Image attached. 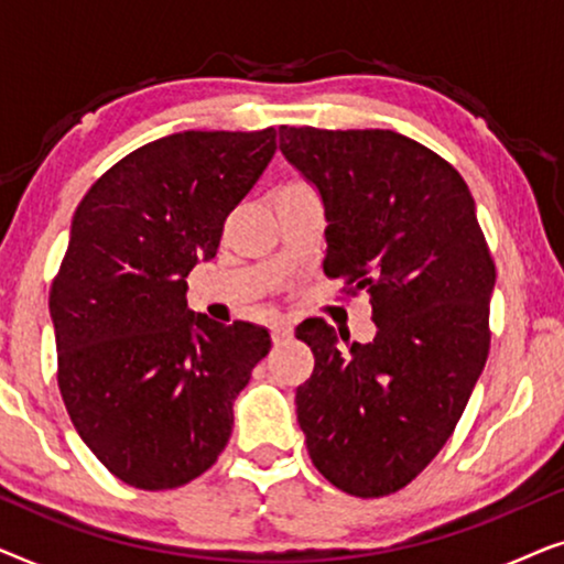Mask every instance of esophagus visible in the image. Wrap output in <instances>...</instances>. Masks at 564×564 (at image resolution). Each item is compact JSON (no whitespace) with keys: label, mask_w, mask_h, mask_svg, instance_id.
Segmentation results:
<instances>
[{"label":"esophagus","mask_w":564,"mask_h":564,"mask_svg":"<svg viewBox=\"0 0 564 564\" xmlns=\"http://www.w3.org/2000/svg\"><path fill=\"white\" fill-rule=\"evenodd\" d=\"M290 336H292V323H290V321H274V323H272V338H274V344L288 341Z\"/></svg>","instance_id":"34e87169"}]
</instances>
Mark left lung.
<instances>
[{
    "mask_svg": "<svg viewBox=\"0 0 564 564\" xmlns=\"http://www.w3.org/2000/svg\"><path fill=\"white\" fill-rule=\"evenodd\" d=\"M280 151L323 199V269L367 290L377 326L346 351L323 321L300 323L315 367L297 423L338 490L388 496L446 444L488 359L496 267L475 199L457 169L395 130L282 126Z\"/></svg>",
    "mask_w": 564,
    "mask_h": 564,
    "instance_id": "8db88e82",
    "label": "left lung"
}]
</instances>
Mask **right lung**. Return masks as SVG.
Listing matches in <instances>:
<instances>
[{
	"label": "right lung",
	"instance_id": "right-lung-1",
	"mask_svg": "<svg viewBox=\"0 0 564 564\" xmlns=\"http://www.w3.org/2000/svg\"><path fill=\"white\" fill-rule=\"evenodd\" d=\"M276 151V130H184L128 153L76 207L51 290L58 388L122 482L169 490L213 467L269 330L187 307V274Z\"/></svg>",
	"mask_w": 564,
	"mask_h": 564
}]
</instances>
